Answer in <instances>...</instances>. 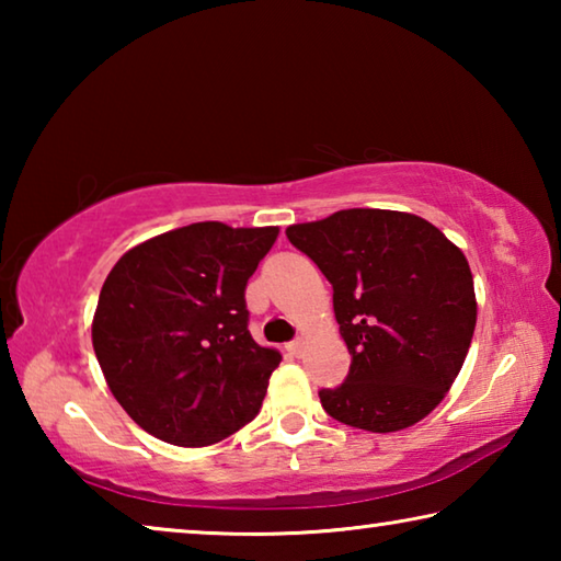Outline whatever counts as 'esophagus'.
I'll return each mask as SVG.
<instances>
[{
    "label": "esophagus",
    "instance_id": "obj_1",
    "mask_svg": "<svg viewBox=\"0 0 561 561\" xmlns=\"http://www.w3.org/2000/svg\"><path fill=\"white\" fill-rule=\"evenodd\" d=\"M289 351H291V356H301L304 354V339H294V341H289V346H287Z\"/></svg>",
    "mask_w": 561,
    "mask_h": 561
}]
</instances>
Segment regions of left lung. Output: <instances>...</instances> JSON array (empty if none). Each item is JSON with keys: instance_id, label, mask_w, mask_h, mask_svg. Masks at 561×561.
<instances>
[{"instance_id": "left-lung-1", "label": "left lung", "mask_w": 561, "mask_h": 561, "mask_svg": "<svg viewBox=\"0 0 561 561\" xmlns=\"http://www.w3.org/2000/svg\"><path fill=\"white\" fill-rule=\"evenodd\" d=\"M287 237L334 287L351 354L346 381L319 391L324 411L371 433L428 415L458 378L478 319L465 254L423 217L368 207L291 225Z\"/></svg>"}]
</instances>
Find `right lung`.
I'll return each instance as SVG.
<instances>
[{"mask_svg":"<svg viewBox=\"0 0 561 561\" xmlns=\"http://www.w3.org/2000/svg\"><path fill=\"white\" fill-rule=\"evenodd\" d=\"M277 227L195 222L133 247L103 282L91 336L146 433L201 448L260 413L279 351L252 339L244 289Z\"/></svg>","mask_w":561,"mask_h":561,"instance_id":"right-lung-1","label":"right lung"}]
</instances>
